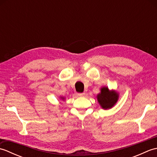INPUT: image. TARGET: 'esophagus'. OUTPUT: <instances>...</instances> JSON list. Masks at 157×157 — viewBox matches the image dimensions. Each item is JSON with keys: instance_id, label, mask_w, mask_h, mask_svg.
I'll list each match as a JSON object with an SVG mask.
<instances>
[{"instance_id": "esophagus-1", "label": "esophagus", "mask_w": 157, "mask_h": 157, "mask_svg": "<svg viewBox=\"0 0 157 157\" xmlns=\"http://www.w3.org/2000/svg\"><path fill=\"white\" fill-rule=\"evenodd\" d=\"M78 95L79 96H86V93L85 92H83V93H78Z\"/></svg>"}]
</instances>
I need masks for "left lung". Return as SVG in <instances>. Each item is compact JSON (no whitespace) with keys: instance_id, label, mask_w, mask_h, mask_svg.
<instances>
[{"instance_id":"8db88e82","label":"left lung","mask_w":157,"mask_h":157,"mask_svg":"<svg viewBox=\"0 0 157 157\" xmlns=\"http://www.w3.org/2000/svg\"><path fill=\"white\" fill-rule=\"evenodd\" d=\"M119 94L115 90H109L107 87H102L101 93L97 95V100L99 105L104 109H109L117 102Z\"/></svg>"}]
</instances>
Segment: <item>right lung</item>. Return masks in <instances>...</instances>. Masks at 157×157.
Returning <instances> with one entry per match:
<instances>
[{
    "mask_svg": "<svg viewBox=\"0 0 157 157\" xmlns=\"http://www.w3.org/2000/svg\"><path fill=\"white\" fill-rule=\"evenodd\" d=\"M61 98L63 100H64V98H63V97H61Z\"/></svg>",
    "mask_w": 157,
    "mask_h": 157,
    "instance_id": "obj_1",
    "label": "right lung"
}]
</instances>
